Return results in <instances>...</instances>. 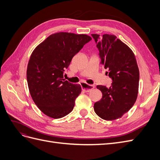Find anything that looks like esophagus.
Returning a JSON list of instances; mask_svg holds the SVG:
<instances>
[{"mask_svg": "<svg viewBox=\"0 0 160 160\" xmlns=\"http://www.w3.org/2000/svg\"><path fill=\"white\" fill-rule=\"evenodd\" d=\"M81 85L82 88V90L84 91L85 92H89L95 88V86L93 85H87L85 83H81Z\"/></svg>", "mask_w": 160, "mask_h": 160, "instance_id": "1", "label": "esophagus"}]
</instances>
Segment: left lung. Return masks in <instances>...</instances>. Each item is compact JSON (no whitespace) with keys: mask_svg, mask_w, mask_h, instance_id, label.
<instances>
[{"mask_svg":"<svg viewBox=\"0 0 160 160\" xmlns=\"http://www.w3.org/2000/svg\"><path fill=\"white\" fill-rule=\"evenodd\" d=\"M91 36L99 51L101 64L108 70L106 72L113 81L109 88L97 86L103 95L94 104V111L103 119H117L127 113L137 99L139 80L137 61L132 49L116 36Z\"/></svg>","mask_w":160,"mask_h":160,"instance_id":"8db88e82","label":"left lung"}]
</instances>
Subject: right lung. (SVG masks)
<instances>
[{
    "label": "right lung",
    "mask_w": 160,
    "mask_h": 160,
    "mask_svg": "<svg viewBox=\"0 0 160 160\" xmlns=\"http://www.w3.org/2000/svg\"><path fill=\"white\" fill-rule=\"evenodd\" d=\"M91 39L87 35L57 32L32 51L27 70L28 87L33 101L46 115L59 119L73 109L81 88L65 81L63 72L72 57Z\"/></svg>",
    "instance_id": "1"
}]
</instances>
